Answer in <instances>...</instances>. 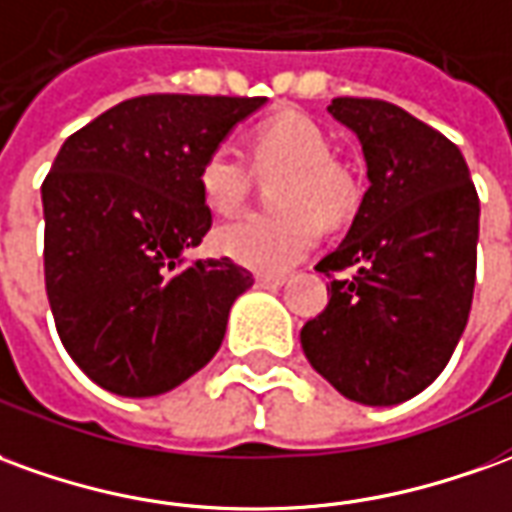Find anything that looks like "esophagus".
<instances>
[{"label": "esophagus", "mask_w": 512, "mask_h": 512, "mask_svg": "<svg viewBox=\"0 0 512 512\" xmlns=\"http://www.w3.org/2000/svg\"><path fill=\"white\" fill-rule=\"evenodd\" d=\"M285 277H274V274H257L255 285L257 288H280Z\"/></svg>", "instance_id": "esophagus-1"}]
</instances>
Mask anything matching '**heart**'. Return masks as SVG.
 I'll use <instances>...</instances> for the list:
<instances>
[{
    "instance_id": "heart-1",
    "label": "heart",
    "mask_w": 512,
    "mask_h": 512,
    "mask_svg": "<svg viewBox=\"0 0 512 512\" xmlns=\"http://www.w3.org/2000/svg\"><path fill=\"white\" fill-rule=\"evenodd\" d=\"M252 166L260 174H282L274 185V202L282 210L246 213L213 232V249L238 266L260 274H280L296 266L327 227L352 219L360 202L355 174L335 160L330 135L316 121L285 113L260 124L249 141ZM199 194L205 205L232 216L252 194L255 174L232 144L213 146L199 163Z\"/></svg>"
}]
</instances>
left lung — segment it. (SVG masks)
Masks as SVG:
<instances>
[{
  "label": "left lung",
  "instance_id": "8db88e82",
  "mask_svg": "<svg viewBox=\"0 0 512 512\" xmlns=\"http://www.w3.org/2000/svg\"><path fill=\"white\" fill-rule=\"evenodd\" d=\"M368 191L343 244L318 263L330 302L302 327V349L335 391L371 407L413 399L466 330L480 199L460 149L402 107L338 96Z\"/></svg>",
  "mask_w": 512,
  "mask_h": 512
}]
</instances>
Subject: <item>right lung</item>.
<instances>
[{
    "mask_svg": "<svg viewBox=\"0 0 512 512\" xmlns=\"http://www.w3.org/2000/svg\"><path fill=\"white\" fill-rule=\"evenodd\" d=\"M266 96L149 94L66 138L44 188V277L60 341L105 391L157 396L219 352L252 274L185 263L213 224L199 163Z\"/></svg>",
    "mask_w": 512,
    "mask_h": 512,
    "instance_id": "add662e5",
    "label": "right lung"
}]
</instances>
